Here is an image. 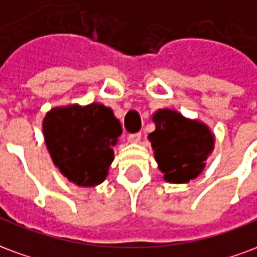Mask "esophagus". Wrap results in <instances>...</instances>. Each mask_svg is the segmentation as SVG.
I'll list each match as a JSON object with an SVG mask.
<instances>
[{"instance_id":"1","label":"esophagus","mask_w":257,"mask_h":257,"mask_svg":"<svg viewBox=\"0 0 257 257\" xmlns=\"http://www.w3.org/2000/svg\"><path fill=\"white\" fill-rule=\"evenodd\" d=\"M127 140H128V142H131V144H138V142L141 141V134H140V133H136V134H130Z\"/></svg>"}]
</instances>
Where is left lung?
I'll return each instance as SVG.
<instances>
[{
	"instance_id": "1",
	"label": "left lung",
	"mask_w": 257,
	"mask_h": 257,
	"mask_svg": "<svg viewBox=\"0 0 257 257\" xmlns=\"http://www.w3.org/2000/svg\"><path fill=\"white\" fill-rule=\"evenodd\" d=\"M152 119L156 130L148 138L164 181L188 183L196 179L203 172L215 144V136L207 124L186 119L172 109H159Z\"/></svg>"
}]
</instances>
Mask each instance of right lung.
I'll use <instances>...</instances> for the list:
<instances>
[{"label": "right lung", "mask_w": 257, "mask_h": 257, "mask_svg": "<svg viewBox=\"0 0 257 257\" xmlns=\"http://www.w3.org/2000/svg\"><path fill=\"white\" fill-rule=\"evenodd\" d=\"M42 130L54 166L69 182L91 188L105 181L121 134L110 108L98 102L57 106L46 113Z\"/></svg>", "instance_id": "add662e5"}]
</instances>
